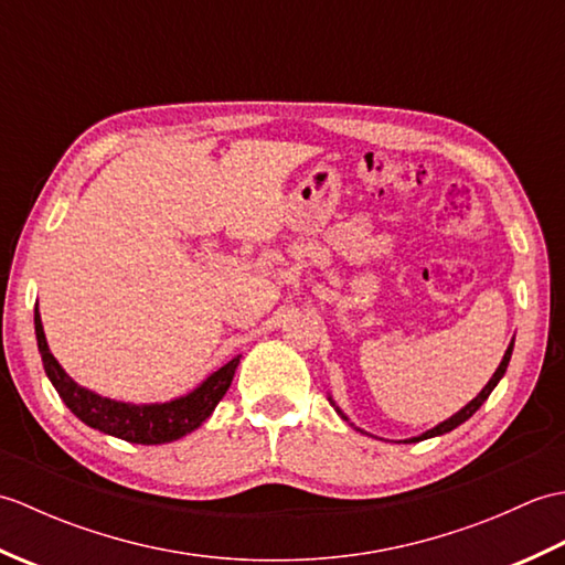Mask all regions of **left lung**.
Masks as SVG:
<instances>
[{"label": "left lung", "instance_id": "obj_1", "mask_svg": "<svg viewBox=\"0 0 565 565\" xmlns=\"http://www.w3.org/2000/svg\"><path fill=\"white\" fill-rule=\"evenodd\" d=\"M512 350H514V338L510 340V344H508V350H505V354H502V362H500V366L495 369V374L493 376H490V381L486 383V386H483V391L481 393H478L476 395V398L471 401V403H466L463 407H461V411L459 413H454L451 417H447V419H444V423H439V425H435V427H431V429H427V431H423V435H417V437H407V439H401V441H405V444H413V441H423V439H431V437H439V435H447V431H451V429H456V427H459V425H463L466 423V419L468 417H471L476 411H478V407H481L486 401H488V395L490 393H493V388L498 386V383H500V379L502 376H505V371H508V364H510V356H512ZM328 401H330V405L334 407V411H338V415L342 417V419H347V423H350L356 431H362V435H369V431L366 429H362V427H356L354 423H352V419L350 417H347L344 413H342V407L338 405V403H334V398H332V395H328Z\"/></svg>", "mask_w": 565, "mask_h": 565}]
</instances>
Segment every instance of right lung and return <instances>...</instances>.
Here are the masks:
<instances>
[{
    "label": "right lung",
    "mask_w": 565,
    "mask_h": 565,
    "mask_svg": "<svg viewBox=\"0 0 565 565\" xmlns=\"http://www.w3.org/2000/svg\"><path fill=\"white\" fill-rule=\"evenodd\" d=\"M33 326L45 376L51 379L53 388L70 407V413L79 417L84 425L99 429L104 435L126 439L130 444H167L182 439L189 431L199 429L211 417L215 405L221 403L225 391L231 388L239 356H233L231 362L203 379L194 391L179 395V398H172L167 403H126L106 398V395L79 386V383L60 366V362L51 352V347H47L39 306L33 310Z\"/></svg>",
    "instance_id": "1"
}]
</instances>
